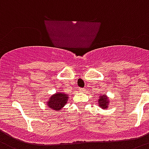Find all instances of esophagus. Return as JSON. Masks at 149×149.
<instances>
[{
	"label": "esophagus",
	"instance_id": "34e87169",
	"mask_svg": "<svg viewBox=\"0 0 149 149\" xmlns=\"http://www.w3.org/2000/svg\"><path fill=\"white\" fill-rule=\"evenodd\" d=\"M79 92H83L85 91V89H84V88H79Z\"/></svg>",
	"mask_w": 149,
	"mask_h": 149
}]
</instances>
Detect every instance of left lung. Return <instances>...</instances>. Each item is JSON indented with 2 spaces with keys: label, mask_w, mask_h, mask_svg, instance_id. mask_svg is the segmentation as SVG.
I'll return each instance as SVG.
<instances>
[{
  "label": "left lung",
  "mask_w": 149,
  "mask_h": 149,
  "mask_svg": "<svg viewBox=\"0 0 149 149\" xmlns=\"http://www.w3.org/2000/svg\"><path fill=\"white\" fill-rule=\"evenodd\" d=\"M98 106L102 107V109H107L108 108V106L110 104V99L107 97V95L103 94L99 96V98L98 99Z\"/></svg>",
  "instance_id": "left-lung-1"
}]
</instances>
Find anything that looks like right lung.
Returning a JSON list of instances; mask_svg holds the SVG:
<instances>
[{"label":"right lung","instance_id":"1","mask_svg":"<svg viewBox=\"0 0 149 149\" xmlns=\"http://www.w3.org/2000/svg\"><path fill=\"white\" fill-rule=\"evenodd\" d=\"M69 95L63 92H57L51 95V97L47 99L46 105L53 111H61L67 103Z\"/></svg>","mask_w":149,"mask_h":149}]
</instances>
